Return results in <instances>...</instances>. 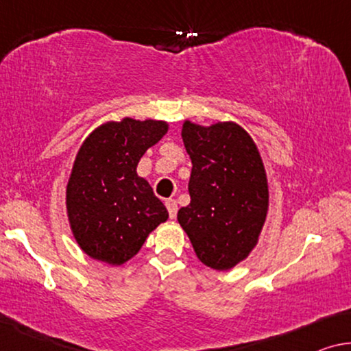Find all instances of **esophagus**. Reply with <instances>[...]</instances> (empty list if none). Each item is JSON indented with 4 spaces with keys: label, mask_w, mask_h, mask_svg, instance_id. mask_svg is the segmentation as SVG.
I'll return each instance as SVG.
<instances>
[{
    "label": "esophagus",
    "mask_w": 351,
    "mask_h": 351,
    "mask_svg": "<svg viewBox=\"0 0 351 351\" xmlns=\"http://www.w3.org/2000/svg\"><path fill=\"white\" fill-rule=\"evenodd\" d=\"M165 206H167V210H169L170 218L175 219V218H176V213H178V204H176V200H173V199L165 200Z\"/></svg>",
    "instance_id": "esophagus-1"
}]
</instances>
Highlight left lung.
<instances>
[{
	"label": "left lung",
	"instance_id": "left-lung-1",
	"mask_svg": "<svg viewBox=\"0 0 351 351\" xmlns=\"http://www.w3.org/2000/svg\"><path fill=\"white\" fill-rule=\"evenodd\" d=\"M192 160L191 204L178 223L202 263L229 270L258 243L269 206L264 164L254 141L234 122L202 127L186 121L181 132Z\"/></svg>",
	"mask_w": 351,
	"mask_h": 351
}]
</instances>
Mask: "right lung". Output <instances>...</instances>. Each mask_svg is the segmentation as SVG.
<instances>
[{"mask_svg": "<svg viewBox=\"0 0 351 351\" xmlns=\"http://www.w3.org/2000/svg\"><path fill=\"white\" fill-rule=\"evenodd\" d=\"M167 130V122L125 117L98 127L82 143L66 186V210L75 239L90 258L124 264L169 218L149 182L136 175L143 154Z\"/></svg>", "mask_w": 351, "mask_h": 351, "instance_id": "add662e5", "label": "right lung"}]
</instances>
